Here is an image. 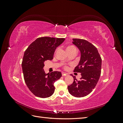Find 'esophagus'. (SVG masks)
Here are the masks:
<instances>
[{
	"mask_svg": "<svg viewBox=\"0 0 123 123\" xmlns=\"http://www.w3.org/2000/svg\"><path fill=\"white\" fill-rule=\"evenodd\" d=\"M62 76H66V75H68L67 73H65V72H62Z\"/></svg>",
	"mask_w": 123,
	"mask_h": 123,
	"instance_id": "34e87169",
	"label": "esophagus"
}]
</instances>
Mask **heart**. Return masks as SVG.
I'll use <instances>...</instances> for the list:
<instances>
[{
  "mask_svg": "<svg viewBox=\"0 0 123 123\" xmlns=\"http://www.w3.org/2000/svg\"><path fill=\"white\" fill-rule=\"evenodd\" d=\"M76 49V48H75V47H74V46H68L66 48V50H71V49ZM65 69H68L67 67H66Z\"/></svg>",
  "mask_w": 123,
  "mask_h": 123,
  "instance_id": "b5f03b06",
  "label": "heart"
}]
</instances>
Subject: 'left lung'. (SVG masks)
Masks as SVG:
<instances>
[{
	"label": "left lung",
	"instance_id": "left-lung-1",
	"mask_svg": "<svg viewBox=\"0 0 123 123\" xmlns=\"http://www.w3.org/2000/svg\"><path fill=\"white\" fill-rule=\"evenodd\" d=\"M72 43L80 51V58L74 72L81 73L79 80L73 76V83L68 86L70 94L76 98L87 96L97 84L101 73L102 58L94 45L82 39H72Z\"/></svg>",
	"mask_w": 123,
	"mask_h": 123
}]
</instances>
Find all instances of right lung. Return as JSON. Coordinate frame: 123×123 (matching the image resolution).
I'll list each match as a JSON object with an SVG mask.
<instances>
[{
  "label": "right lung",
  "instance_id": "1",
  "mask_svg": "<svg viewBox=\"0 0 123 123\" xmlns=\"http://www.w3.org/2000/svg\"><path fill=\"white\" fill-rule=\"evenodd\" d=\"M65 40L63 38L43 37L37 38L25 52L22 69L25 83L32 93L40 98H49L55 90L54 83L62 76L59 71L46 74L44 62L51 61L56 48Z\"/></svg>",
  "mask_w": 123,
  "mask_h": 123
}]
</instances>
